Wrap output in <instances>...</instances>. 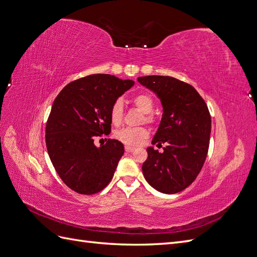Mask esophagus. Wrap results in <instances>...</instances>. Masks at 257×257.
<instances>
[{"label":"esophagus","instance_id":"obj_1","mask_svg":"<svg viewBox=\"0 0 257 257\" xmlns=\"http://www.w3.org/2000/svg\"><path fill=\"white\" fill-rule=\"evenodd\" d=\"M124 150H126L127 152H133V151L136 150V148L131 147V146H126V147H124Z\"/></svg>","mask_w":257,"mask_h":257}]
</instances>
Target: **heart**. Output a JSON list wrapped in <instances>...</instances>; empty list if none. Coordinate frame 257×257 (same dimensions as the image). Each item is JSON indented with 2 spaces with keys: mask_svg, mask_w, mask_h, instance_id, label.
<instances>
[{
  "mask_svg": "<svg viewBox=\"0 0 257 257\" xmlns=\"http://www.w3.org/2000/svg\"><path fill=\"white\" fill-rule=\"evenodd\" d=\"M133 103L137 107V108L140 109L143 114H145V120L147 122H153L154 121V116L151 114L153 110L154 103L153 98L150 94L148 93H139L135 95L133 97ZM122 103L120 99L115 100L110 107V120L114 124H119L122 120ZM149 135V131L145 127H139V128H122L119 129L115 133V137L121 141L124 145L129 146H135L140 143L143 139L147 138Z\"/></svg>",
  "mask_w": 257,
  "mask_h": 257,
  "instance_id": "b5f03b06",
  "label": "heart"
}]
</instances>
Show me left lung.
I'll return each instance as SVG.
<instances>
[{
	"instance_id": "1",
	"label": "left lung",
	"mask_w": 257,
	"mask_h": 257,
	"mask_svg": "<svg viewBox=\"0 0 257 257\" xmlns=\"http://www.w3.org/2000/svg\"><path fill=\"white\" fill-rule=\"evenodd\" d=\"M138 82L160 98L163 115L152 145L166 143L163 152L149 147L142 164L147 182L163 194H176L195 180L207 158L211 117L199 93L172 76L148 75Z\"/></svg>"
}]
</instances>
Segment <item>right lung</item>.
<instances>
[{
  "label": "right lung",
  "instance_id": "obj_1",
  "mask_svg": "<svg viewBox=\"0 0 257 257\" xmlns=\"http://www.w3.org/2000/svg\"><path fill=\"white\" fill-rule=\"evenodd\" d=\"M135 84L110 74H92L63 87L46 124V146L53 168L74 192L93 195L111 181L123 145L108 139L97 148L95 137L110 133V107Z\"/></svg>",
  "mask_w": 257,
  "mask_h": 257
}]
</instances>
